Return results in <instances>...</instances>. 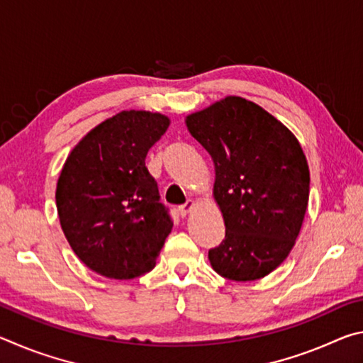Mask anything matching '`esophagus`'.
Returning <instances> with one entry per match:
<instances>
[{"instance_id": "esophagus-1", "label": "esophagus", "mask_w": 363, "mask_h": 363, "mask_svg": "<svg viewBox=\"0 0 363 363\" xmlns=\"http://www.w3.org/2000/svg\"><path fill=\"white\" fill-rule=\"evenodd\" d=\"M194 206H195V201L194 200H187L186 203L179 206V214H181V216H186V214H189L190 211L194 210Z\"/></svg>"}]
</instances>
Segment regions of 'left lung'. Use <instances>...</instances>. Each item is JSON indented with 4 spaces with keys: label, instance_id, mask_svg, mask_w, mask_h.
<instances>
[{
    "label": "left lung",
    "instance_id": "8db88e82",
    "mask_svg": "<svg viewBox=\"0 0 363 363\" xmlns=\"http://www.w3.org/2000/svg\"><path fill=\"white\" fill-rule=\"evenodd\" d=\"M214 163L213 196L225 238L208 251L224 279L251 281L286 259L309 201V167L299 140L267 110L227 96L186 116Z\"/></svg>",
    "mask_w": 363,
    "mask_h": 363
}]
</instances>
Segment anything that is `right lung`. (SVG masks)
Returning <instances> with one entry per match:
<instances>
[{"instance_id": "add662e5", "label": "right lung", "mask_w": 363, "mask_h": 363, "mask_svg": "<svg viewBox=\"0 0 363 363\" xmlns=\"http://www.w3.org/2000/svg\"><path fill=\"white\" fill-rule=\"evenodd\" d=\"M169 123L158 112L123 110L93 128L65 160L56 187L60 227L96 274L128 280L155 267L173 220L145 157Z\"/></svg>"}]
</instances>
